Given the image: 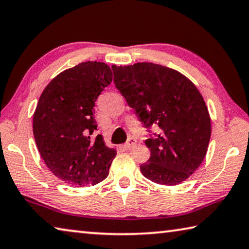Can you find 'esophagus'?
Masks as SVG:
<instances>
[{"instance_id": "34e87169", "label": "esophagus", "mask_w": 249, "mask_h": 249, "mask_svg": "<svg viewBox=\"0 0 249 249\" xmlns=\"http://www.w3.org/2000/svg\"><path fill=\"white\" fill-rule=\"evenodd\" d=\"M135 144H136V140H134V138H129L128 142H126V144H124L123 146H122V148L125 149V150H128L130 148H133V147L135 146Z\"/></svg>"}]
</instances>
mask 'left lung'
Returning a JSON list of instances; mask_svg holds the SVG:
<instances>
[{"label":"left lung","instance_id":"1","mask_svg":"<svg viewBox=\"0 0 249 249\" xmlns=\"http://www.w3.org/2000/svg\"><path fill=\"white\" fill-rule=\"evenodd\" d=\"M114 83L146 127H159L146 140L150 158L141 166L147 179L162 185L187 180L203 161L211 117L196 84L179 71L153 62L112 66Z\"/></svg>","mask_w":249,"mask_h":249}]
</instances>
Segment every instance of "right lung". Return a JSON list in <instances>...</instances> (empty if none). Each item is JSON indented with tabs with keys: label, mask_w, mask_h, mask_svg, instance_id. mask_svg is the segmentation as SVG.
Here are the masks:
<instances>
[{
	"label": "right lung",
	"mask_w": 249,
	"mask_h": 249,
	"mask_svg": "<svg viewBox=\"0 0 249 249\" xmlns=\"http://www.w3.org/2000/svg\"><path fill=\"white\" fill-rule=\"evenodd\" d=\"M112 70L100 61L81 62L57 74L41 93L33 117L37 148L46 166L70 185L96 184L108 176L116 150L98 135L94 105L112 82Z\"/></svg>",
	"instance_id": "1"
}]
</instances>
